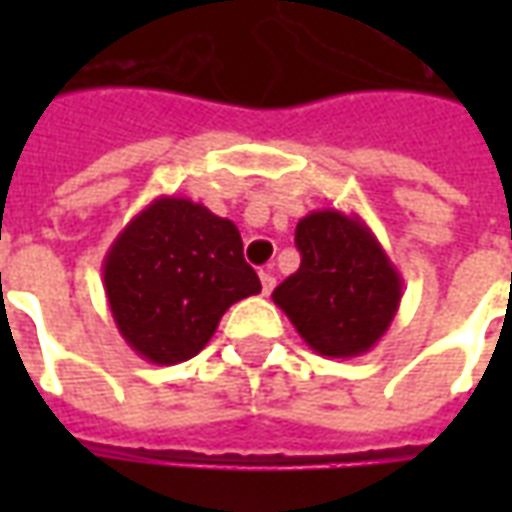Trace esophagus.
<instances>
[{"instance_id":"1","label":"esophagus","mask_w":512,"mask_h":512,"mask_svg":"<svg viewBox=\"0 0 512 512\" xmlns=\"http://www.w3.org/2000/svg\"><path fill=\"white\" fill-rule=\"evenodd\" d=\"M260 285H263V296H271V290L277 285V279L271 271H260Z\"/></svg>"}]
</instances>
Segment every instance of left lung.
Here are the masks:
<instances>
[{"label":"left lung","instance_id":"obj_1","mask_svg":"<svg viewBox=\"0 0 512 512\" xmlns=\"http://www.w3.org/2000/svg\"><path fill=\"white\" fill-rule=\"evenodd\" d=\"M301 266L271 299L315 354H367L395 321L403 279L359 213L321 208L296 224Z\"/></svg>","mask_w":512,"mask_h":512}]
</instances>
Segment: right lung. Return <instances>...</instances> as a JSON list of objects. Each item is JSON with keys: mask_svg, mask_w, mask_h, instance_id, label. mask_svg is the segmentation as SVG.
<instances>
[{"mask_svg": "<svg viewBox=\"0 0 512 512\" xmlns=\"http://www.w3.org/2000/svg\"><path fill=\"white\" fill-rule=\"evenodd\" d=\"M117 332L153 365L197 356L235 301L260 293L230 219L186 197H156L104 257Z\"/></svg>", "mask_w": 512, "mask_h": 512, "instance_id": "add662e5", "label": "right lung"}]
</instances>
